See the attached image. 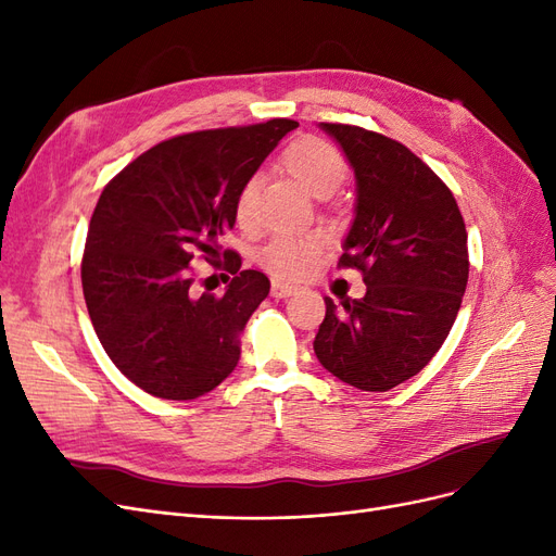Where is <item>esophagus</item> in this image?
<instances>
[{
  "mask_svg": "<svg viewBox=\"0 0 556 556\" xmlns=\"http://www.w3.org/2000/svg\"><path fill=\"white\" fill-rule=\"evenodd\" d=\"M294 285H290V282H280V280H274V285H271V296H276V299H285V296H290V294H294Z\"/></svg>",
  "mask_w": 556,
  "mask_h": 556,
  "instance_id": "esophagus-1",
  "label": "esophagus"
}]
</instances>
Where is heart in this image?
<instances>
[{"mask_svg": "<svg viewBox=\"0 0 556 556\" xmlns=\"http://www.w3.org/2000/svg\"><path fill=\"white\" fill-rule=\"evenodd\" d=\"M280 166L299 185L315 194L329 197L348 178V160L339 148L319 137H299L280 153ZM260 178L250 176L233 199V217L241 229H250L257 217ZM317 241L313 237H276L260 250V264L282 280L304 278L317 260Z\"/></svg>", "mask_w": 556, "mask_h": 556, "instance_id": "obj_1", "label": "heart"}]
</instances>
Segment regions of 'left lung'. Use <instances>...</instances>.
I'll return each instance as SVG.
<instances>
[{
    "mask_svg": "<svg viewBox=\"0 0 556 556\" xmlns=\"http://www.w3.org/2000/svg\"><path fill=\"white\" fill-rule=\"evenodd\" d=\"M357 178V215L339 260L366 282L362 299L333 304L315 336L329 374L387 392L431 362L457 319L468 282L466 225L447 185L384 134L323 123Z\"/></svg>",
    "mask_w": 556,
    "mask_h": 556,
    "instance_id": "obj_1",
    "label": "left lung"
}]
</instances>
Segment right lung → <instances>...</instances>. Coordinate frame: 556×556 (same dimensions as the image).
Instances as JSON below:
<instances>
[{"instance_id": "1", "label": "right lung", "mask_w": 556, "mask_h": 556, "mask_svg": "<svg viewBox=\"0 0 556 556\" xmlns=\"http://www.w3.org/2000/svg\"><path fill=\"white\" fill-rule=\"evenodd\" d=\"M294 127L276 117L178 134L106 182L83 250V296L106 355L143 392L190 401L239 364V333L271 282L241 271L217 237L237 223L243 180ZM194 256L232 274L225 295L193 290Z\"/></svg>"}]
</instances>
